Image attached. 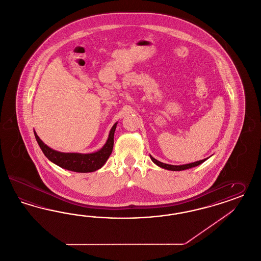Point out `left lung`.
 Listing matches in <instances>:
<instances>
[{"instance_id": "obj_1", "label": "left lung", "mask_w": 261, "mask_h": 261, "mask_svg": "<svg viewBox=\"0 0 261 261\" xmlns=\"http://www.w3.org/2000/svg\"><path fill=\"white\" fill-rule=\"evenodd\" d=\"M150 158H151V160L154 162V164L159 165L160 167H163L164 169H168V170H172V171H181V170H185V169H189V168H192V167H194V166H197V165L202 164V163L206 161V159H204V160H201V161L192 163V164H183V165H171V164L161 163V162H159L158 160H155L154 158H153L152 155H150Z\"/></svg>"}]
</instances>
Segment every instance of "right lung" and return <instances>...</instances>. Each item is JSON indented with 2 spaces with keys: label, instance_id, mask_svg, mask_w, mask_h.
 I'll return each instance as SVG.
<instances>
[{
  "label": "right lung",
  "instance_id": "add662e5",
  "mask_svg": "<svg viewBox=\"0 0 261 261\" xmlns=\"http://www.w3.org/2000/svg\"><path fill=\"white\" fill-rule=\"evenodd\" d=\"M117 124L112 126L106 145L96 153L93 154H77V153H61L49 148L44 144L35 132L36 139L43 154L52 163L59 165L62 168L74 172H93L99 169L106 164L109 155L112 153L114 144V133Z\"/></svg>",
  "mask_w": 261,
  "mask_h": 261
}]
</instances>
